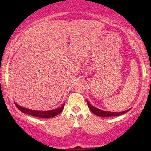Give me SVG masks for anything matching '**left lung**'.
<instances>
[{
	"instance_id": "1",
	"label": "left lung",
	"mask_w": 151,
	"mask_h": 151,
	"mask_svg": "<svg viewBox=\"0 0 151 151\" xmlns=\"http://www.w3.org/2000/svg\"><path fill=\"white\" fill-rule=\"evenodd\" d=\"M86 102H87V104H88V109H89L91 111V112L93 113L95 115H98V116H100V117H106L117 116V115H122V114H124V113H127V111H129V110H127V111H122V112H118V113L109 112V111H104L100 110V109H97L95 106H92V105L90 103L88 102L87 100H86Z\"/></svg>"
}]
</instances>
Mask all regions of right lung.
Wrapping results in <instances>:
<instances>
[{
	"label": "right lung",
	"mask_w": 151,
	"mask_h": 151,
	"mask_svg": "<svg viewBox=\"0 0 151 151\" xmlns=\"http://www.w3.org/2000/svg\"><path fill=\"white\" fill-rule=\"evenodd\" d=\"M16 106H17V108L21 111V112L26 113V114L33 115V116L38 117H42V118H49V117H53L56 116L57 115H58L59 113L62 112V111L63 110L64 106L65 104H63V106L60 107L59 109H55V110H51L48 111H34V110H30V109H27L26 108H23L21 107L19 105L16 104Z\"/></svg>",
	"instance_id": "obj_1"
}]
</instances>
